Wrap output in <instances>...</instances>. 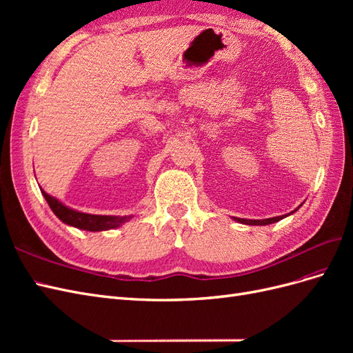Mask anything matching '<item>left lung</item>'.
Here are the masks:
<instances>
[{"label":"left lung","mask_w":353,"mask_h":353,"mask_svg":"<svg viewBox=\"0 0 353 353\" xmlns=\"http://www.w3.org/2000/svg\"><path fill=\"white\" fill-rule=\"evenodd\" d=\"M299 209V208H297ZM296 209V210H297ZM294 210V212H296ZM293 213V212H292ZM288 215H283V216H274V218H268V219H243V218H232L234 221H237L240 223H245V225H268V223H274V222H279L283 218H285Z\"/></svg>","instance_id":"obj_1"}]
</instances>
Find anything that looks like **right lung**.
<instances>
[{"label":"right lung","mask_w":353,"mask_h":353,"mask_svg":"<svg viewBox=\"0 0 353 353\" xmlns=\"http://www.w3.org/2000/svg\"><path fill=\"white\" fill-rule=\"evenodd\" d=\"M42 196L46 197L48 206L54 212V215L61 221L68 223L70 227L85 230V231H105L121 227L122 223L130 221L132 215L130 216H109V215H91V213H83L73 210L68 206L63 205L56 197L47 194L44 190L41 188Z\"/></svg>","instance_id":"add662e5"}]
</instances>
